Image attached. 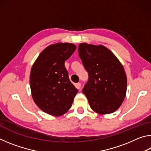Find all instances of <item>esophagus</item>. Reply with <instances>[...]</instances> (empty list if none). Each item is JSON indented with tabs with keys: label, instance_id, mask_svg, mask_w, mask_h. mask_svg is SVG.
I'll return each instance as SVG.
<instances>
[{
	"label": "esophagus",
	"instance_id": "1",
	"mask_svg": "<svg viewBox=\"0 0 151 151\" xmlns=\"http://www.w3.org/2000/svg\"><path fill=\"white\" fill-rule=\"evenodd\" d=\"M75 86H76V88H77V89H81V83H76V84H75Z\"/></svg>",
	"mask_w": 151,
	"mask_h": 151
}]
</instances>
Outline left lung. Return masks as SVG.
Returning <instances> with one entry per match:
<instances>
[{"mask_svg": "<svg viewBox=\"0 0 151 151\" xmlns=\"http://www.w3.org/2000/svg\"><path fill=\"white\" fill-rule=\"evenodd\" d=\"M78 50L88 73L83 93L91 108L100 114L116 111L127 93V78L123 66L112 51L102 45L80 43Z\"/></svg>", "mask_w": 151, "mask_h": 151, "instance_id": "obj_1", "label": "left lung"}]
</instances>
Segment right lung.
I'll return each mask as SVG.
<instances>
[{
  "mask_svg": "<svg viewBox=\"0 0 151 151\" xmlns=\"http://www.w3.org/2000/svg\"><path fill=\"white\" fill-rule=\"evenodd\" d=\"M73 43L58 42L45 48L32 65L30 86L40 109L58 116L70 109L78 90L70 81L65 62L76 50Z\"/></svg>",
  "mask_w": 151,
  "mask_h": 151,
  "instance_id": "right-lung-1",
  "label": "right lung"
}]
</instances>
